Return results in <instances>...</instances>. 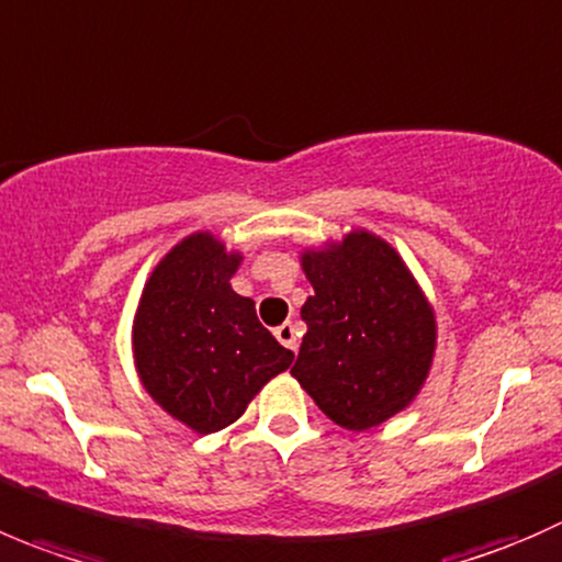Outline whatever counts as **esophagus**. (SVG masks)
<instances>
[{
  "label": "esophagus",
  "instance_id": "obj_1",
  "mask_svg": "<svg viewBox=\"0 0 562 562\" xmlns=\"http://www.w3.org/2000/svg\"><path fill=\"white\" fill-rule=\"evenodd\" d=\"M297 325H292V322H283V325L276 327V338L283 344L286 349H292V352H297Z\"/></svg>",
  "mask_w": 562,
  "mask_h": 562
}]
</instances>
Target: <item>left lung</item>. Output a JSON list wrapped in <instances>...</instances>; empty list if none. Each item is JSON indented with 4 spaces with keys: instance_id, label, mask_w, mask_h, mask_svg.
Masks as SVG:
<instances>
[{
    "instance_id": "left-lung-1",
    "label": "left lung",
    "mask_w": 562,
    "mask_h": 562,
    "mask_svg": "<svg viewBox=\"0 0 562 562\" xmlns=\"http://www.w3.org/2000/svg\"><path fill=\"white\" fill-rule=\"evenodd\" d=\"M303 270L314 294L300 308L308 333L292 376L333 424L352 431L385 424L429 374L431 305L402 257L369 232L303 254Z\"/></svg>"
}]
</instances>
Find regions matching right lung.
I'll list each match as a JSON object with an SVG mask.
<instances>
[{
    "mask_svg": "<svg viewBox=\"0 0 562 562\" xmlns=\"http://www.w3.org/2000/svg\"><path fill=\"white\" fill-rule=\"evenodd\" d=\"M240 254L207 232L186 237L153 270L133 325L136 369L149 396L199 435L226 429L294 355L232 289Z\"/></svg>",
    "mask_w": 562,
    "mask_h": 562,
    "instance_id": "right-lung-1",
    "label": "right lung"
}]
</instances>
